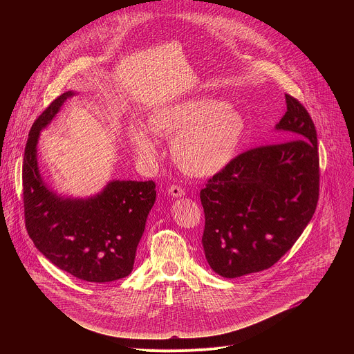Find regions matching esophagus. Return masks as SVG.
<instances>
[{"label":"esophagus","instance_id":"esophagus-1","mask_svg":"<svg viewBox=\"0 0 354 354\" xmlns=\"http://www.w3.org/2000/svg\"><path fill=\"white\" fill-rule=\"evenodd\" d=\"M168 193L172 196V197H182L185 194V190L182 186L179 185H172L168 187Z\"/></svg>","mask_w":354,"mask_h":354}]
</instances>
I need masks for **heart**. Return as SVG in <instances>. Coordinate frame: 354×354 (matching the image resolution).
Masks as SVG:
<instances>
[{
  "label": "heart",
  "mask_w": 354,
  "mask_h": 354,
  "mask_svg": "<svg viewBox=\"0 0 354 354\" xmlns=\"http://www.w3.org/2000/svg\"><path fill=\"white\" fill-rule=\"evenodd\" d=\"M148 126L136 122L130 138L137 153L148 160L158 154L154 132L174 137L172 156L189 175L207 178L220 174L235 160L246 131L243 116L210 96H189L151 113Z\"/></svg>",
  "instance_id": "obj_1"
}]
</instances>
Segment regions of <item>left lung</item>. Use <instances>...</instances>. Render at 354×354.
<instances>
[{"label":"left lung","mask_w":354,"mask_h":354,"mask_svg":"<svg viewBox=\"0 0 354 354\" xmlns=\"http://www.w3.org/2000/svg\"><path fill=\"white\" fill-rule=\"evenodd\" d=\"M276 124L288 140L235 157L200 192L205 209L201 243L210 268L227 279L273 266L311 221L319 196V156L314 122L286 95Z\"/></svg>","instance_id":"8db88e82"}]
</instances>
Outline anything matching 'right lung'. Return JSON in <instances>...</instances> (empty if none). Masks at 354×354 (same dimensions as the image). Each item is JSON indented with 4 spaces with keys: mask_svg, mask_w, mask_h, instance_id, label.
Wrapping results in <instances>:
<instances>
[{
    "mask_svg": "<svg viewBox=\"0 0 354 354\" xmlns=\"http://www.w3.org/2000/svg\"><path fill=\"white\" fill-rule=\"evenodd\" d=\"M68 91L33 123L25 147L22 187L26 231L35 246L59 269L91 283L129 276L148 213L156 201L153 180H112L88 198L62 197L41 179L37 141L59 113Z\"/></svg>",
    "mask_w": 354,
    "mask_h": 354,
    "instance_id": "add662e5",
    "label": "right lung"
}]
</instances>
